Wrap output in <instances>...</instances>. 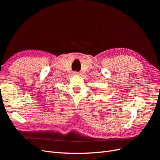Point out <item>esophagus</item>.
Returning a JSON list of instances; mask_svg holds the SVG:
<instances>
[{"mask_svg": "<svg viewBox=\"0 0 160 160\" xmlns=\"http://www.w3.org/2000/svg\"><path fill=\"white\" fill-rule=\"evenodd\" d=\"M73 74H74V75H79V72H74Z\"/></svg>", "mask_w": 160, "mask_h": 160, "instance_id": "1", "label": "esophagus"}]
</instances>
